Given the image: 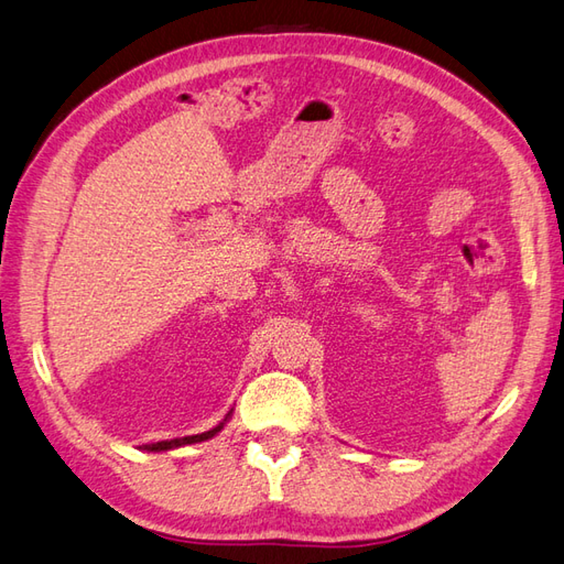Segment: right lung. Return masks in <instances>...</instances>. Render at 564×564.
<instances>
[{
  "instance_id": "1",
  "label": "right lung",
  "mask_w": 564,
  "mask_h": 564,
  "mask_svg": "<svg viewBox=\"0 0 564 564\" xmlns=\"http://www.w3.org/2000/svg\"><path fill=\"white\" fill-rule=\"evenodd\" d=\"M228 416H230V412L226 414V420H224L219 426H214V429H209V431H205V433H195V436L173 438V441H159V443H150V445H144V451H150V453H162V451H173V447H181V445H191V443H202V441H209V438H214L216 433H219V431L224 429V424L228 422Z\"/></svg>"
}]
</instances>
